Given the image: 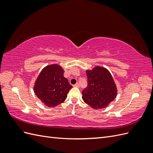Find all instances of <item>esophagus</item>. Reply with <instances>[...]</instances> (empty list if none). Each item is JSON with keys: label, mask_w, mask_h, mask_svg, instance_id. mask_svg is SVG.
I'll return each mask as SVG.
<instances>
[{"label": "esophagus", "mask_w": 153, "mask_h": 153, "mask_svg": "<svg viewBox=\"0 0 153 153\" xmlns=\"http://www.w3.org/2000/svg\"><path fill=\"white\" fill-rule=\"evenodd\" d=\"M73 87H80V84L78 83H76L75 85H73Z\"/></svg>", "instance_id": "obj_1"}]
</instances>
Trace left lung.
I'll list each match as a JSON object with an SVG mask.
<instances>
[{
    "mask_svg": "<svg viewBox=\"0 0 153 153\" xmlns=\"http://www.w3.org/2000/svg\"><path fill=\"white\" fill-rule=\"evenodd\" d=\"M87 87L82 91L84 102L94 109L105 108L115 99L117 90L107 69L96 66L87 70Z\"/></svg>",
    "mask_w": 153,
    "mask_h": 153,
    "instance_id": "left-lung-1",
    "label": "left lung"
}]
</instances>
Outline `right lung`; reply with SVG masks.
<instances>
[{
    "mask_svg": "<svg viewBox=\"0 0 153 153\" xmlns=\"http://www.w3.org/2000/svg\"><path fill=\"white\" fill-rule=\"evenodd\" d=\"M64 69L52 64L42 69L35 82L34 91L38 98L49 107L63 103L73 87L64 76Z\"/></svg>",
    "mask_w": 153,
    "mask_h": 153,
    "instance_id": "right-lung-1",
    "label": "right lung"
}]
</instances>
